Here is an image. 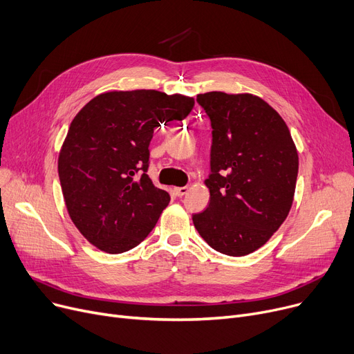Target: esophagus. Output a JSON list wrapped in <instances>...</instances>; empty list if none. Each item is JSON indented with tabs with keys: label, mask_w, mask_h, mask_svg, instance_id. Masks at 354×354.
<instances>
[{
	"label": "esophagus",
	"mask_w": 354,
	"mask_h": 354,
	"mask_svg": "<svg viewBox=\"0 0 354 354\" xmlns=\"http://www.w3.org/2000/svg\"><path fill=\"white\" fill-rule=\"evenodd\" d=\"M188 187H175L174 188V192H175V195H178V196H183L185 194L188 192Z\"/></svg>",
	"instance_id": "1"
}]
</instances>
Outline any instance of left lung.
<instances>
[{
    "instance_id": "left-lung-1",
    "label": "left lung",
    "mask_w": 354,
    "mask_h": 354,
    "mask_svg": "<svg viewBox=\"0 0 354 354\" xmlns=\"http://www.w3.org/2000/svg\"><path fill=\"white\" fill-rule=\"evenodd\" d=\"M196 102L212 126L208 208L192 215L215 251L243 257L261 248L286 221L299 153L283 118L261 97L209 91Z\"/></svg>"
}]
</instances>
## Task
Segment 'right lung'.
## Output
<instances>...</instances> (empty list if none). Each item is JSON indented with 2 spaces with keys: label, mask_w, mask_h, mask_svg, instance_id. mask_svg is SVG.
<instances>
[{
  "label": "right lung",
  "mask_w": 354,
  "mask_h": 354,
  "mask_svg": "<svg viewBox=\"0 0 354 354\" xmlns=\"http://www.w3.org/2000/svg\"><path fill=\"white\" fill-rule=\"evenodd\" d=\"M195 100L158 90H115L93 97L73 119L59 155L67 212L103 252L139 245L171 198L146 175L160 123L183 120Z\"/></svg>",
  "instance_id": "1"
}]
</instances>
